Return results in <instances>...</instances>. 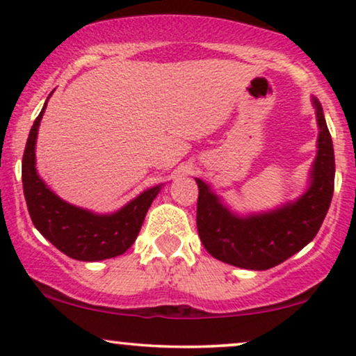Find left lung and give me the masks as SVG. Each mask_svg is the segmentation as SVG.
<instances>
[{
    "instance_id": "left-lung-1",
    "label": "left lung",
    "mask_w": 356,
    "mask_h": 356,
    "mask_svg": "<svg viewBox=\"0 0 356 356\" xmlns=\"http://www.w3.org/2000/svg\"><path fill=\"white\" fill-rule=\"evenodd\" d=\"M318 121V154L309 172V188L298 199L267 212L238 216L207 183L196 178L197 233L209 254L251 270L279 266L313 241L323 225L334 194L335 160L332 138L323 106L313 97Z\"/></svg>"
}]
</instances>
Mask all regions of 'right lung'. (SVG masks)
<instances>
[{"label": "right lung", "instance_id": "right-lung-1", "mask_svg": "<svg viewBox=\"0 0 356 356\" xmlns=\"http://www.w3.org/2000/svg\"><path fill=\"white\" fill-rule=\"evenodd\" d=\"M48 99L33 121L22 157V188L33 225L72 259L94 262L123 254L138 238L145 213L162 184L145 189L113 213H95L63 201L38 177L35 168L38 126Z\"/></svg>", "mask_w": 356, "mask_h": 356}]
</instances>
